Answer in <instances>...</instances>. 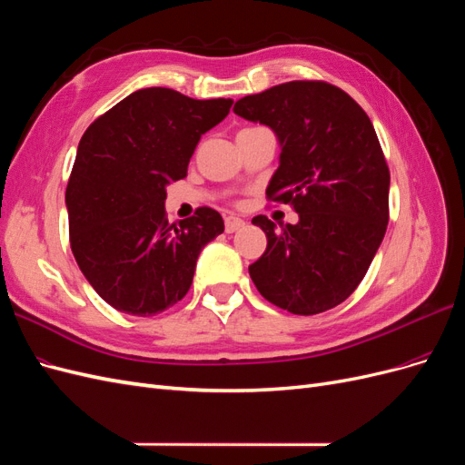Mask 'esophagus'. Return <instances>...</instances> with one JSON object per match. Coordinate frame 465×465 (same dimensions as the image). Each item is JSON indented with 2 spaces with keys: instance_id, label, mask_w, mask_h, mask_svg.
Returning <instances> with one entry per match:
<instances>
[{
  "instance_id": "esophagus-1",
  "label": "esophagus",
  "mask_w": 465,
  "mask_h": 465,
  "mask_svg": "<svg viewBox=\"0 0 465 465\" xmlns=\"http://www.w3.org/2000/svg\"><path fill=\"white\" fill-rule=\"evenodd\" d=\"M244 227V221L241 219V217H227V219H224V231H227L229 234L231 232H236L238 229H242Z\"/></svg>"
}]
</instances>
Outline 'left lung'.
<instances>
[{"label": "left lung", "instance_id": "1", "mask_svg": "<svg viewBox=\"0 0 465 465\" xmlns=\"http://www.w3.org/2000/svg\"><path fill=\"white\" fill-rule=\"evenodd\" d=\"M232 110L275 132L279 168L265 195L299 213L297 224L281 229L265 215L252 219L267 248L250 277L265 301L291 314L326 312L359 287L388 227L390 171L372 122L326 81H289Z\"/></svg>", "mask_w": 465, "mask_h": 465}]
</instances>
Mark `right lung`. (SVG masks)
Wrapping results in <instances>:
<instances>
[{"label": "right lung", "mask_w": 465, "mask_h": 465, "mask_svg": "<svg viewBox=\"0 0 465 465\" xmlns=\"http://www.w3.org/2000/svg\"><path fill=\"white\" fill-rule=\"evenodd\" d=\"M231 106V98L139 89L83 134L65 188L69 242L83 275L116 311L154 316L184 299L200 252L224 231L211 207L168 223L164 200Z\"/></svg>", "instance_id": "obj_1"}]
</instances>
